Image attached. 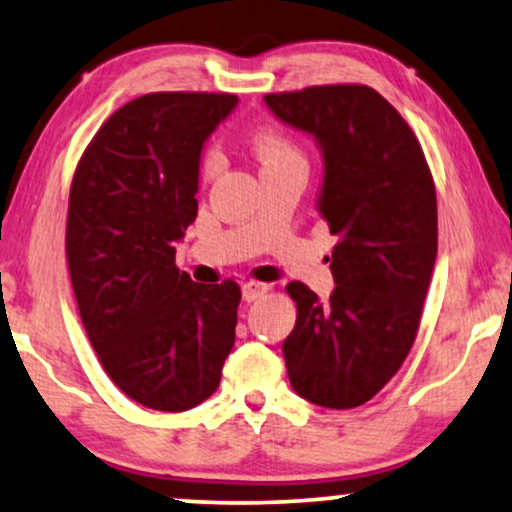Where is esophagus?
<instances>
[{"mask_svg": "<svg viewBox=\"0 0 512 512\" xmlns=\"http://www.w3.org/2000/svg\"><path fill=\"white\" fill-rule=\"evenodd\" d=\"M268 291H270V286L263 284V282H247V284H242V298L247 300V303H251V300L263 298Z\"/></svg>", "mask_w": 512, "mask_h": 512, "instance_id": "obj_1", "label": "esophagus"}]
</instances>
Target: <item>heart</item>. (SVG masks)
I'll use <instances>...</instances> for the list:
<instances>
[{
  "label": "heart",
  "mask_w": 512,
  "mask_h": 512,
  "mask_svg": "<svg viewBox=\"0 0 512 512\" xmlns=\"http://www.w3.org/2000/svg\"><path fill=\"white\" fill-rule=\"evenodd\" d=\"M251 151H254L256 160L261 163V170H275V167L305 163L298 146L279 130H258L251 137ZM216 170H219V156L214 151H207L200 160V177H214Z\"/></svg>",
  "instance_id": "1"
}]
</instances>
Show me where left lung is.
Segmentation results:
<instances>
[{
    "label": "left lung",
    "instance_id": "left-lung-1",
    "mask_svg": "<svg viewBox=\"0 0 512 512\" xmlns=\"http://www.w3.org/2000/svg\"><path fill=\"white\" fill-rule=\"evenodd\" d=\"M265 104L319 142L317 207L340 237L326 303L303 282L286 284L298 310L284 340L291 387L321 408H356L398 373L417 338L438 251L436 186L415 132L370 86H310Z\"/></svg>",
    "mask_w": 512,
    "mask_h": 512
}]
</instances>
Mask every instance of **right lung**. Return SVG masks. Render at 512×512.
I'll return each instance as SVG.
<instances>
[{"instance_id": "obj_1", "label": "right lung", "mask_w": 512, "mask_h": 512, "mask_svg": "<svg viewBox=\"0 0 512 512\" xmlns=\"http://www.w3.org/2000/svg\"><path fill=\"white\" fill-rule=\"evenodd\" d=\"M230 93H149L114 111L76 165L67 265L102 368L144 408L181 412L209 398L235 342L242 291L198 284L174 244L198 216L205 139Z\"/></svg>"}]
</instances>
